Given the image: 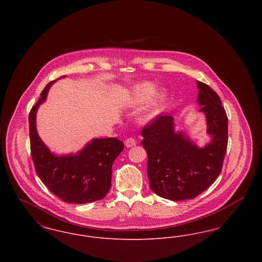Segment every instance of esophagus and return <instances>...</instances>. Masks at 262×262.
I'll return each instance as SVG.
<instances>
[{
  "instance_id": "esophagus-1",
  "label": "esophagus",
  "mask_w": 262,
  "mask_h": 262,
  "mask_svg": "<svg viewBox=\"0 0 262 262\" xmlns=\"http://www.w3.org/2000/svg\"><path fill=\"white\" fill-rule=\"evenodd\" d=\"M125 145L127 147V148L133 147V146H136V145H137V141H136V139H135V138L129 137V138H127V139L125 140Z\"/></svg>"
}]
</instances>
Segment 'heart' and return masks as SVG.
<instances>
[{"instance_id": "obj_1", "label": "heart", "mask_w": 262, "mask_h": 262, "mask_svg": "<svg viewBox=\"0 0 262 262\" xmlns=\"http://www.w3.org/2000/svg\"><path fill=\"white\" fill-rule=\"evenodd\" d=\"M156 86L150 82H143L132 89V91L126 96L127 104L132 106H142L146 104V102L151 98V96L155 93ZM167 101V94L165 91H160L156 93V95L151 100L148 109L147 117L153 119L159 116L164 111L165 105Z\"/></svg>"}]
</instances>
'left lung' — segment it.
I'll use <instances>...</instances> for the list:
<instances>
[{
	"label": "left lung",
	"mask_w": 262,
	"mask_h": 262,
	"mask_svg": "<svg viewBox=\"0 0 262 262\" xmlns=\"http://www.w3.org/2000/svg\"><path fill=\"white\" fill-rule=\"evenodd\" d=\"M200 112L206 118L210 141L199 146L183 130H176L174 118L162 115L143 127L141 144L148 155L150 188L163 199L191 200L219 177L228 145V118L218 94L196 80Z\"/></svg>",
	"instance_id": "8db88e82"
}]
</instances>
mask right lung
Wrapping results in <instances>:
<instances>
[{
    "label": "right lung",
    "mask_w": 262,
    "mask_h": 262,
    "mask_svg": "<svg viewBox=\"0 0 262 262\" xmlns=\"http://www.w3.org/2000/svg\"><path fill=\"white\" fill-rule=\"evenodd\" d=\"M66 77L63 75L60 78ZM49 82L29 113V138L35 171L51 192L68 203L84 204L104 199L111 187L112 166L124 149L116 137L92 138L76 153L56 154L38 135L36 114L47 99Z\"/></svg>",
    "instance_id": "1"
}]
</instances>
